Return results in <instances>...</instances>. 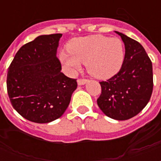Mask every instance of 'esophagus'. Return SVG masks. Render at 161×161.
I'll return each mask as SVG.
<instances>
[{
    "mask_svg": "<svg viewBox=\"0 0 161 161\" xmlns=\"http://www.w3.org/2000/svg\"><path fill=\"white\" fill-rule=\"evenodd\" d=\"M88 82V79H82V78H80V79H78V85H83V84H85L86 83Z\"/></svg>",
    "mask_w": 161,
    "mask_h": 161,
    "instance_id": "34e87169",
    "label": "esophagus"
}]
</instances>
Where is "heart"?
<instances>
[{
	"mask_svg": "<svg viewBox=\"0 0 161 161\" xmlns=\"http://www.w3.org/2000/svg\"><path fill=\"white\" fill-rule=\"evenodd\" d=\"M122 40L102 35L78 37L68 44V52H61L59 58L68 70L85 63L88 73L98 79H108L120 70L125 61Z\"/></svg>",
	"mask_w": 161,
	"mask_h": 161,
	"instance_id": "b5f03b06",
	"label": "heart"
}]
</instances>
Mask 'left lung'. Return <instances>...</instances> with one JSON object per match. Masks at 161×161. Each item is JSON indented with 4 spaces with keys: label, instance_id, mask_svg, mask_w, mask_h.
Listing matches in <instances>:
<instances>
[{
    "label": "left lung",
    "instance_id": "1",
    "mask_svg": "<svg viewBox=\"0 0 161 161\" xmlns=\"http://www.w3.org/2000/svg\"><path fill=\"white\" fill-rule=\"evenodd\" d=\"M115 32L125 43V61L117 74L99 82L102 92L97 103L108 117L126 120L137 115L150 101L153 91L152 63L140 42Z\"/></svg>",
    "mask_w": 161,
    "mask_h": 161
}]
</instances>
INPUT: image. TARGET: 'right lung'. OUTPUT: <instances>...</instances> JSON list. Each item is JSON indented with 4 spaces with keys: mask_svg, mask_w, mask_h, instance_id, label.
Returning <instances> with one entry per match:
<instances>
[{
    "mask_svg": "<svg viewBox=\"0 0 161 161\" xmlns=\"http://www.w3.org/2000/svg\"><path fill=\"white\" fill-rule=\"evenodd\" d=\"M63 34L42 35L16 53L8 68L6 87L12 107L26 119L46 124L69 105L77 81L63 74L57 58Z\"/></svg>",
    "mask_w": 161,
    "mask_h": 161,
    "instance_id": "obj_1",
    "label": "right lung"
}]
</instances>
